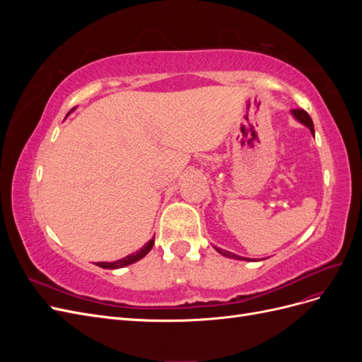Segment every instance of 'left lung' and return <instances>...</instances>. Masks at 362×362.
I'll return each instance as SVG.
<instances>
[{"label": "left lung", "mask_w": 362, "mask_h": 362, "mask_svg": "<svg viewBox=\"0 0 362 362\" xmlns=\"http://www.w3.org/2000/svg\"><path fill=\"white\" fill-rule=\"evenodd\" d=\"M291 115H293V117H294L296 120H298V122H300V124H302V125H305V127H308V128H310V131H311V134L314 136V125H313V120H311V117H310V115H308V113H306L305 110H291ZM214 249L218 252V254H222V255H223V257H226V258H234V259L250 261L249 258L235 255V254H233V252L223 250V249H221V247H216V246H214Z\"/></svg>", "instance_id": "8db88e82"}]
</instances>
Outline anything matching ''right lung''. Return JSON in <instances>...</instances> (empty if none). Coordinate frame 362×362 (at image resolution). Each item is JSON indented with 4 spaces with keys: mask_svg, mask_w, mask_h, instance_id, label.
Masks as SVG:
<instances>
[{
    "mask_svg": "<svg viewBox=\"0 0 362 362\" xmlns=\"http://www.w3.org/2000/svg\"><path fill=\"white\" fill-rule=\"evenodd\" d=\"M74 110V108H72ZM71 113V112H69ZM68 113V115H69ZM66 115V116H68ZM154 237H152L149 242L141 247V249H139L137 252H134V254H131V255H128V257H125V258H120V259H117V261H112V262H107V261H101V262H96V266H100V267H103V269H120V267H125V266H129V264H133V262H136V261H139V259H141L144 257H146V254L148 252L152 249V246H154Z\"/></svg>",
    "mask_w": 362,
    "mask_h": 362,
    "instance_id": "add662e5",
    "label": "right lung"
}]
</instances>
